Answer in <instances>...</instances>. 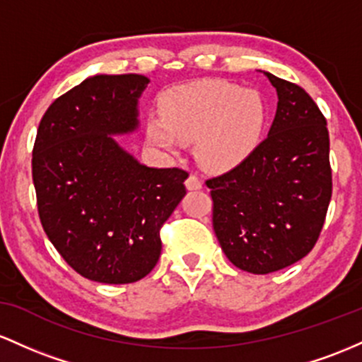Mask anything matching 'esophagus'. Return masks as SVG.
<instances>
[{
	"label": "esophagus",
	"instance_id": "esophagus-1",
	"mask_svg": "<svg viewBox=\"0 0 362 362\" xmlns=\"http://www.w3.org/2000/svg\"><path fill=\"white\" fill-rule=\"evenodd\" d=\"M186 188L188 189H200L202 188V181L197 174H189L188 180H186Z\"/></svg>",
	"mask_w": 362,
	"mask_h": 362
}]
</instances>
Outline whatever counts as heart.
<instances>
[{
    "instance_id": "heart-1",
    "label": "heart",
    "mask_w": 362,
    "mask_h": 362,
    "mask_svg": "<svg viewBox=\"0 0 362 362\" xmlns=\"http://www.w3.org/2000/svg\"><path fill=\"white\" fill-rule=\"evenodd\" d=\"M267 124V105L258 90L224 80H200L170 88L160 97V115L147 119L153 147L177 150L197 140L205 168L224 170L257 150Z\"/></svg>"
}]
</instances>
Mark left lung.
<instances>
[{
  "instance_id": "left-lung-1",
  "label": "left lung",
  "mask_w": 362,
  "mask_h": 362,
  "mask_svg": "<svg viewBox=\"0 0 362 362\" xmlns=\"http://www.w3.org/2000/svg\"><path fill=\"white\" fill-rule=\"evenodd\" d=\"M263 73L279 97L269 136L245 162L206 181L222 251L257 275L310 253L332 198L327 119L304 88Z\"/></svg>"
}]
</instances>
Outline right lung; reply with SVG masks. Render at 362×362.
Wrapping results in <instances>:
<instances>
[{"label": "right lung", "instance_id": "1", "mask_svg": "<svg viewBox=\"0 0 362 362\" xmlns=\"http://www.w3.org/2000/svg\"><path fill=\"white\" fill-rule=\"evenodd\" d=\"M144 75H95L58 97L40 119L32 177L40 224L73 270L132 284L160 257V227L186 194L182 169L140 164L116 141L133 133Z\"/></svg>", "mask_w": 362, "mask_h": 362}]
</instances>
